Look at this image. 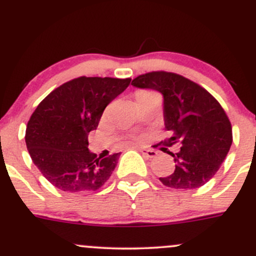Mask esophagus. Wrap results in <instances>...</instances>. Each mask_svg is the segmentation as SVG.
Instances as JSON below:
<instances>
[{"label":"esophagus","mask_w":256,"mask_h":256,"mask_svg":"<svg viewBox=\"0 0 256 256\" xmlns=\"http://www.w3.org/2000/svg\"><path fill=\"white\" fill-rule=\"evenodd\" d=\"M138 150L144 156V157H147V158L157 157V152L153 150H150V148H144V147H141V148H138Z\"/></svg>","instance_id":"obj_1"}]
</instances>
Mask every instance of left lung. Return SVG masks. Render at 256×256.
<instances>
[{
	"label": "left lung",
	"instance_id": "8db88e82",
	"mask_svg": "<svg viewBox=\"0 0 256 256\" xmlns=\"http://www.w3.org/2000/svg\"><path fill=\"white\" fill-rule=\"evenodd\" d=\"M163 96L164 125L170 131L166 144L179 142L180 150L166 152L176 169L160 178L173 189L192 190L205 185L220 169L232 144V126L220 104L192 80L172 72H150L131 82Z\"/></svg>",
	"mask_w": 256,
	"mask_h": 256
}]
</instances>
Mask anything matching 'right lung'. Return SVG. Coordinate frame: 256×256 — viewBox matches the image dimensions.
I'll return each instance as SVG.
<instances>
[{"instance_id": "add662e5", "label": "right lung", "mask_w": 256, "mask_h": 256, "mask_svg": "<svg viewBox=\"0 0 256 256\" xmlns=\"http://www.w3.org/2000/svg\"><path fill=\"white\" fill-rule=\"evenodd\" d=\"M130 82L80 77L56 88L36 106L26 125V148L42 176L58 190L96 192L112 174L120 153L98 158L88 150V134L96 130L104 109Z\"/></svg>"}]
</instances>
